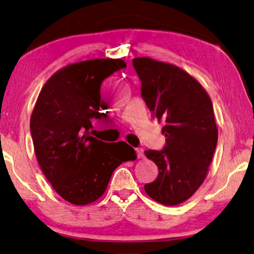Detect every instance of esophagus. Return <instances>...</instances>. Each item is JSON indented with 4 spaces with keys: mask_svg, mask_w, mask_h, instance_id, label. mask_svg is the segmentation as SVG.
<instances>
[{
    "mask_svg": "<svg viewBox=\"0 0 254 254\" xmlns=\"http://www.w3.org/2000/svg\"><path fill=\"white\" fill-rule=\"evenodd\" d=\"M136 152H137V156L139 159H142L143 158V149L142 148H136Z\"/></svg>",
    "mask_w": 254,
    "mask_h": 254,
    "instance_id": "34e87169",
    "label": "esophagus"
}]
</instances>
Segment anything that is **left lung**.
<instances>
[{"label":"left lung","instance_id":"1","mask_svg":"<svg viewBox=\"0 0 254 254\" xmlns=\"http://www.w3.org/2000/svg\"><path fill=\"white\" fill-rule=\"evenodd\" d=\"M141 80V96L162 124L166 146L146 150L159 175L145 191L165 205L190 199L203 184L216 150L218 127L212 102L193 76L174 64L150 57L132 60Z\"/></svg>","mask_w":254,"mask_h":254}]
</instances>
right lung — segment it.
<instances>
[{
    "label": "right lung",
    "mask_w": 254,
    "mask_h": 254,
    "mask_svg": "<svg viewBox=\"0 0 254 254\" xmlns=\"http://www.w3.org/2000/svg\"><path fill=\"white\" fill-rule=\"evenodd\" d=\"M124 67L121 59L68 64L47 79L33 108L30 127L38 165L56 192L71 204L96 201L114 170L137 158L126 142L111 145L90 136L94 122L104 115L100 85Z\"/></svg>",
    "instance_id": "right-lung-1"
}]
</instances>
